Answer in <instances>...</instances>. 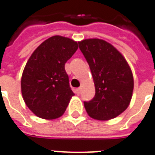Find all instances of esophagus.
Wrapping results in <instances>:
<instances>
[{
  "label": "esophagus",
  "instance_id": "esophagus-1",
  "mask_svg": "<svg viewBox=\"0 0 155 155\" xmlns=\"http://www.w3.org/2000/svg\"><path fill=\"white\" fill-rule=\"evenodd\" d=\"M75 93H76L77 95L80 94V93H81V88H77L76 90H75Z\"/></svg>",
  "mask_w": 155,
  "mask_h": 155
}]
</instances>
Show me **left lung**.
<instances>
[{
  "label": "left lung",
  "instance_id": "1",
  "mask_svg": "<svg viewBox=\"0 0 155 155\" xmlns=\"http://www.w3.org/2000/svg\"><path fill=\"white\" fill-rule=\"evenodd\" d=\"M78 45L88 63L96 89L93 99L84 101L86 110L95 120L113 119L125 111L131 101V69L122 54L103 39H83Z\"/></svg>",
  "mask_w": 155,
  "mask_h": 155
}]
</instances>
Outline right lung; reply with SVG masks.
<instances>
[{"instance_id":"obj_1","label":"right lung","mask_w":155,"mask_h":155,"mask_svg":"<svg viewBox=\"0 0 155 155\" xmlns=\"http://www.w3.org/2000/svg\"><path fill=\"white\" fill-rule=\"evenodd\" d=\"M78 48V42L55 35L31 54L22 73L21 93L27 107L38 117L53 120L65 112L74 93L64 66Z\"/></svg>"}]
</instances>
